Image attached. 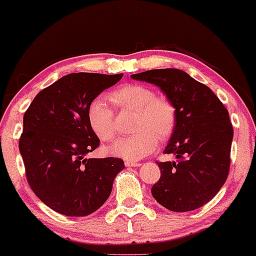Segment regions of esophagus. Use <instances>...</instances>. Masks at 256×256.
Segmentation results:
<instances>
[{"label": "esophagus", "mask_w": 256, "mask_h": 256, "mask_svg": "<svg viewBox=\"0 0 256 256\" xmlns=\"http://www.w3.org/2000/svg\"><path fill=\"white\" fill-rule=\"evenodd\" d=\"M125 166L128 167H138L140 166V162H134V161H125Z\"/></svg>", "instance_id": "esophagus-1"}]
</instances>
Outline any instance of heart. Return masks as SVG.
Masks as SVG:
<instances>
[{
	"instance_id": "1",
	"label": "heart",
	"mask_w": 256,
	"mask_h": 256,
	"mask_svg": "<svg viewBox=\"0 0 256 256\" xmlns=\"http://www.w3.org/2000/svg\"><path fill=\"white\" fill-rule=\"evenodd\" d=\"M110 98L118 110H134L131 136L120 138L108 148L116 156L140 160L155 150L158 140L171 137L177 124L176 106L165 96L144 84H125L112 91ZM88 122L98 140L108 142L116 137L114 112L104 100L96 98L88 108Z\"/></svg>"
}]
</instances>
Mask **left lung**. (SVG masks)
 I'll return each mask as SVG.
<instances>
[{
  "label": "left lung",
  "instance_id": "8db88e82",
  "mask_svg": "<svg viewBox=\"0 0 256 256\" xmlns=\"http://www.w3.org/2000/svg\"><path fill=\"white\" fill-rule=\"evenodd\" d=\"M131 78L158 85L177 110L164 152L177 161L156 162L161 176L152 195L172 212L198 210L218 194L230 171L234 128L228 110L210 88L180 70H150Z\"/></svg>",
  "mask_w": 256,
  "mask_h": 256
}]
</instances>
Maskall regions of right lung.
<instances>
[{"label":"right lung","mask_w":256,"mask_h":256,"mask_svg":"<svg viewBox=\"0 0 256 256\" xmlns=\"http://www.w3.org/2000/svg\"><path fill=\"white\" fill-rule=\"evenodd\" d=\"M122 76L70 73L40 91L25 112L19 150L26 179L55 212L85 216L98 210L125 167L118 158H85L100 146L88 122V108Z\"/></svg>","instance_id":"right-lung-1"}]
</instances>
